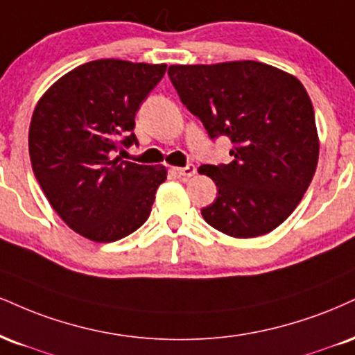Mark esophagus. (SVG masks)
<instances>
[{"label": "esophagus", "instance_id": "34e87169", "mask_svg": "<svg viewBox=\"0 0 355 355\" xmlns=\"http://www.w3.org/2000/svg\"><path fill=\"white\" fill-rule=\"evenodd\" d=\"M173 170H175V173L178 175V177H193L195 172H196L193 164H189V165L182 166V168H173Z\"/></svg>", "mask_w": 355, "mask_h": 355}]
</instances>
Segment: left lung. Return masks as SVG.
<instances>
[{
	"label": "left lung",
	"mask_w": 355,
	"mask_h": 355,
	"mask_svg": "<svg viewBox=\"0 0 355 355\" xmlns=\"http://www.w3.org/2000/svg\"><path fill=\"white\" fill-rule=\"evenodd\" d=\"M180 101L211 139L232 140L233 162L202 165L218 189L202 208L233 238L272 232L301 202L319 159L313 102L294 76L258 61L168 67Z\"/></svg>",
	"instance_id": "1"
}]
</instances>
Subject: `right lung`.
<instances>
[{
	"mask_svg": "<svg viewBox=\"0 0 355 355\" xmlns=\"http://www.w3.org/2000/svg\"><path fill=\"white\" fill-rule=\"evenodd\" d=\"M166 64L99 59L64 74L37 102L29 125L33 172L64 223L97 243L125 238L150 215L164 165L115 157L137 144L135 114Z\"/></svg>",
	"mask_w": 355,
	"mask_h": 355,
	"instance_id": "obj_1",
	"label": "right lung"
}]
</instances>
